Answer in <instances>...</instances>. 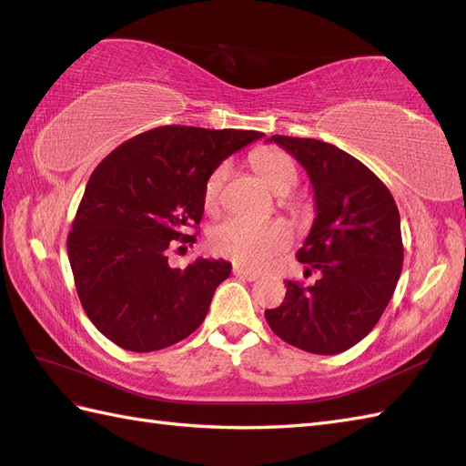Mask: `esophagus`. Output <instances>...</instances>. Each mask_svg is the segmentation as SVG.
Wrapping results in <instances>:
<instances>
[{"mask_svg": "<svg viewBox=\"0 0 466 466\" xmlns=\"http://www.w3.org/2000/svg\"><path fill=\"white\" fill-rule=\"evenodd\" d=\"M233 276L238 278V279H247V281H257L260 276L257 272H250V270H245V268H235L233 270Z\"/></svg>", "mask_w": 466, "mask_h": 466, "instance_id": "esophagus-1", "label": "esophagus"}]
</instances>
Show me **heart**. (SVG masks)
<instances>
[{
	"mask_svg": "<svg viewBox=\"0 0 466 466\" xmlns=\"http://www.w3.org/2000/svg\"><path fill=\"white\" fill-rule=\"evenodd\" d=\"M252 168L266 182V187L276 194H288L299 178L298 163L291 155L279 147H262L250 155ZM228 163H219L209 173L204 185V208L214 211L219 204L223 182L228 178ZM209 243L218 255L233 260L238 266L260 270L291 243V229L288 223L250 221L245 218H228L218 223L211 231Z\"/></svg>",
	"mask_w": 466,
	"mask_h": 466,
	"instance_id": "obj_1",
	"label": "heart"
}]
</instances>
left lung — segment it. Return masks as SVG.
Wrapping results in <instances>:
<instances>
[{
  "label": "left lung",
  "mask_w": 466,
  "mask_h": 466,
  "mask_svg": "<svg viewBox=\"0 0 466 466\" xmlns=\"http://www.w3.org/2000/svg\"><path fill=\"white\" fill-rule=\"evenodd\" d=\"M307 171L317 218L298 260L313 286L286 281L284 303L264 311L281 340L332 356L356 346L383 315L402 272L400 216L392 194L350 153L311 137L272 136Z\"/></svg>",
  "instance_id": "obj_1"
}]
</instances>
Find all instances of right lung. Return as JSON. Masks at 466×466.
Instances as JSON below:
<instances>
[{"label":"right lung","mask_w":466,"mask_h":466,"mask_svg":"<svg viewBox=\"0 0 466 466\" xmlns=\"http://www.w3.org/2000/svg\"><path fill=\"white\" fill-rule=\"evenodd\" d=\"M262 136L161 126L96 165L67 235V257L79 301L110 342L155 351L200 327L231 264L198 258L180 270L168 266V248L175 241L192 247L206 178Z\"/></svg>","instance_id":"obj_1"}]
</instances>
